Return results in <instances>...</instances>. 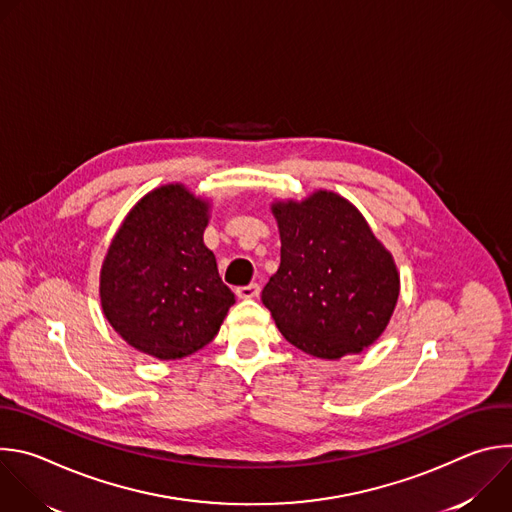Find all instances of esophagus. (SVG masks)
Here are the masks:
<instances>
[{
	"instance_id": "1",
	"label": "esophagus",
	"mask_w": 512,
	"mask_h": 512,
	"mask_svg": "<svg viewBox=\"0 0 512 512\" xmlns=\"http://www.w3.org/2000/svg\"><path fill=\"white\" fill-rule=\"evenodd\" d=\"M259 291H261L259 283H249V285L237 287V289H235V294H237V298H239V300H253V298H257V296H259Z\"/></svg>"
}]
</instances>
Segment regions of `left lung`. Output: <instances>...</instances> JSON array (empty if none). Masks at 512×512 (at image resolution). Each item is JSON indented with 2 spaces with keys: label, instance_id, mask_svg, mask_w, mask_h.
Masks as SVG:
<instances>
[{
  "label": "left lung",
  "instance_id": "obj_1",
  "mask_svg": "<svg viewBox=\"0 0 512 512\" xmlns=\"http://www.w3.org/2000/svg\"><path fill=\"white\" fill-rule=\"evenodd\" d=\"M271 212L281 263L261 300L279 332L328 360L371 346L393 316L399 273L364 216L328 190L302 202H273Z\"/></svg>",
  "mask_w": 512,
  "mask_h": 512
}]
</instances>
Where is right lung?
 Listing matches in <instances>:
<instances>
[{"label": "right lung", "mask_w": 512, "mask_h": 512, "mask_svg": "<svg viewBox=\"0 0 512 512\" xmlns=\"http://www.w3.org/2000/svg\"><path fill=\"white\" fill-rule=\"evenodd\" d=\"M206 225L208 200L168 184L145 194L115 233L101 267V306L139 352L184 358L216 336L235 304L202 241Z\"/></svg>", "instance_id": "right-lung-1"}]
</instances>
